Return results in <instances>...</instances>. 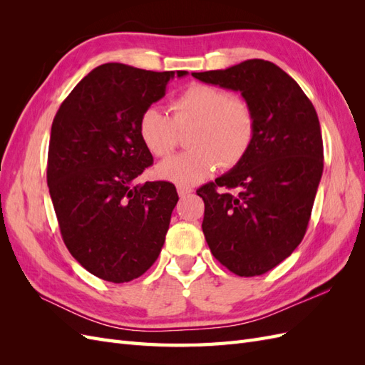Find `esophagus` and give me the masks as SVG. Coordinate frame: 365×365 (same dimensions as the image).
Returning <instances> with one entry per match:
<instances>
[{
    "instance_id": "esophagus-1",
    "label": "esophagus",
    "mask_w": 365,
    "mask_h": 365,
    "mask_svg": "<svg viewBox=\"0 0 365 365\" xmlns=\"http://www.w3.org/2000/svg\"><path fill=\"white\" fill-rule=\"evenodd\" d=\"M176 190H178V195L181 196V197H184V196H187V195H190L193 190L190 189V187H182V185H178L176 187Z\"/></svg>"
}]
</instances>
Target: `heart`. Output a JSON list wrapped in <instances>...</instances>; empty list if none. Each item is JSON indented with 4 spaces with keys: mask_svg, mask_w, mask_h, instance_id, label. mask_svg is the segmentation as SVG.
<instances>
[{
    "mask_svg": "<svg viewBox=\"0 0 365 365\" xmlns=\"http://www.w3.org/2000/svg\"><path fill=\"white\" fill-rule=\"evenodd\" d=\"M173 118L160 106H149L138 120V134L155 157H168L178 140V129L193 126L189 134L192 150L157 165L160 180L190 187L208 178L220 164L231 169L251 148L256 121L250 105L231 97L222 88L193 83L172 103Z\"/></svg>",
    "mask_w": 365,
    "mask_h": 365,
    "instance_id": "b5f03b06",
    "label": "heart"
}]
</instances>
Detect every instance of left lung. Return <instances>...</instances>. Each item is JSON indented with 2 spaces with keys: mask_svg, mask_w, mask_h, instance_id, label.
Returning <instances> with one entry per match:
<instances>
[{
  "mask_svg": "<svg viewBox=\"0 0 365 365\" xmlns=\"http://www.w3.org/2000/svg\"><path fill=\"white\" fill-rule=\"evenodd\" d=\"M239 91L256 121L239 164L197 189L210 251L231 272L252 277L289 257L304 237L323 175V138L307 96L277 65L250 59L225 70L192 73ZM216 186L236 188L219 194Z\"/></svg>",
  "mask_w": 365,
  "mask_h": 365,
  "instance_id": "1",
  "label": "left lung"
}]
</instances>
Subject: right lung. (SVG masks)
I'll return each instance as SVG.
<instances>
[{
    "mask_svg": "<svg viewBox=\"0 0 365 365\" xmlns=\"http://www.w3.org/2000/svg\"><path fill=\"white\" fill-rule=\"evenodd\" d=\"M187 71L103 63L74 86L51 125L47 184L62 239L96 277L125 283L160 256L178 202L168 181L135 184L152 164L141 113Z\"/></svg>",
    "mask_w": 365,
    "mask_h": 365,
    "instance_id": "right-lung-1",
    "label": "right lung"
}]
</instances>
